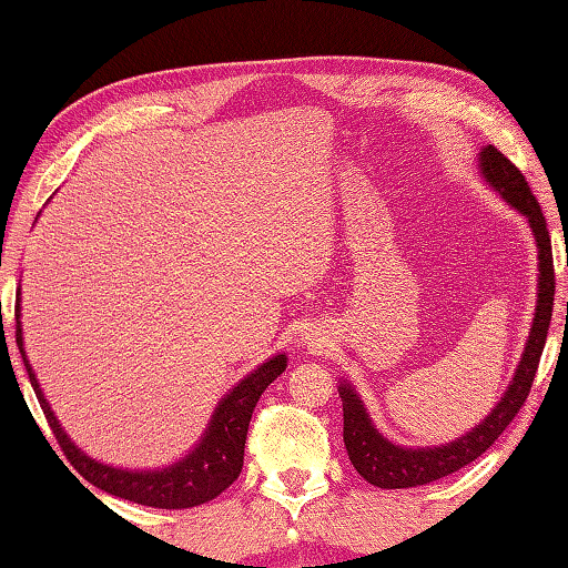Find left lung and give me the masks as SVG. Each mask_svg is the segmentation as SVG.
<instances>
[{
	"label": "left lung",
	"mask_w": 568,
	"mask_h": 568,
	"mask_svg": "<svg viewBox=\"0 0 568 568\" xmlns=\"http://www.w3.org/2000/svg\"><path fill=\"white\" fill-rule=\"evenodd\" d=\"M479 173L514 211L527 215L529 229L536 239V248H539V283H536L539 293H536L534 323L527 345H524L517 373H514L507 392H504V397L494 405L489 415L477 427H471L467 435L439 447L412 449L389 442L377 432L375 422L369 419L363 399H359L353 385L339 383L337 392L343 397V439L347 457L359 477H365L379 489H409L419 487V484L437 481L481 457L499 439L509 422L517 417L524 402H527L536 367H539L546 345V329H549L551 323L556 291L551 235L549 229H546L541 205L534 199L524 173L501 151L494 149L491 143L479 151Z\"/></svg>",
	"instance_id": "8db88e82"
}]
</instances>
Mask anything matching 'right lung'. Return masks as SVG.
<instances>
[{
    "label": "right lung",
    "mask_w": 568,
    "mask_h": 568,
    "mask_svg": "<svg viewBox=\"0 0 568 568\" xmlns=\"http://www.w3.org/2000/svg\"><path fill=\"white\" fill-rule=\"evenodd\" d=\"M17 347L19 353H22L29 383H32L37 392V399L41 409H44L49 427L54 432L59 447L71 462V467H74L89 484L113 494V497L136 501L153 509L199 507V504L219 497L221 491L229 489L231 484L239 479V474L243 469V449L245 437H248L253 409L265 387L271 385L277 375H283L287 367V357L275 355L257 369H253L248 377H243L241 383L219 402V407H215L209 427H205L199 439V445L179 462H173L163 469H119L111 467V464L91 459L87 452H81L74 442L69 439L67 432L61 429L59 419L54 417L49 402L44 399V392H41L39 379L24 353L22 323H19V297Z\"/></svg>",
    "instance_id": "add662e5"
}]
</instances>
